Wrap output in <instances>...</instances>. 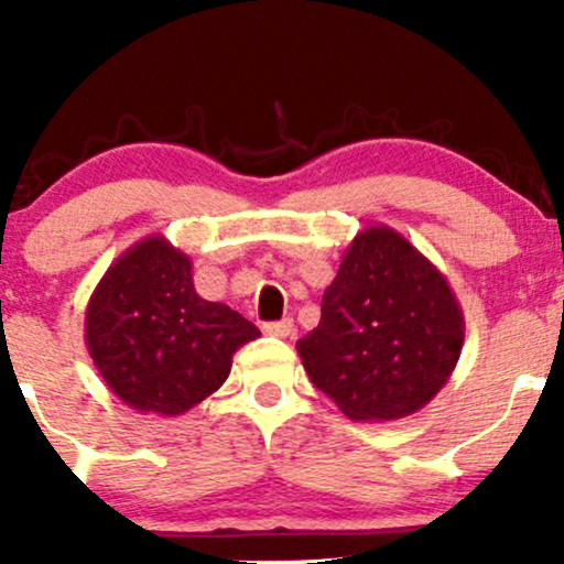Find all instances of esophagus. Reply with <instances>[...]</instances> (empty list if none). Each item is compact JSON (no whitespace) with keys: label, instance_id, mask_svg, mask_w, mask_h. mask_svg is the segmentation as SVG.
I'll return each mask as SVG.
<instances>
[{"label":"esophagus","instance_id":"1","mask_svg":"<svg viewBox=\"0 0 564 564\" xmlns=\"http://www.w3.org/2000/svg\"><path fill=\"white\" fill-rule=\"evenodd\" d=\"M262 332H264V334H270V336H278V339H286V336H291V332H294V321H291V318H283V321L264 323Z\"/></svg>","mask_w":564,"mask_h":564}]
</instances>
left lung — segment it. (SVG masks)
<instances>
[{
    "instance_id": "left-lung-1",
    "label": "left lung",
    "mask_w": 564,
    "mask_h": 564,
    "mask_svg": "<svg viewBox=\"0 0 564 564\" xmlns=\"http://www.w3.org/2000/svg\"><path fill=\"white\" fill-rule=\"evenodd\" d=\"M464 315L445 275L384 225L355 236L296 341L304 371L355 422H394L430 403L456 368Z\"/></svg>"
}]
</instances>
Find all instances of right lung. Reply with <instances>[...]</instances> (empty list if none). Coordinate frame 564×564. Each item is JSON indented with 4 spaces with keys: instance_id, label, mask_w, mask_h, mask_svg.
<instances>
[{
    "instance_id": "add662e5",
    "label": "right lung",
    "mask_w": 564,
    "mask_h": 564,
    "mask_svg": "<svg viewBox=\"0 0 564 564\" xmlns=\"http://www.w3.org/2000/svg\"><path fill=\"white\" fill-rule=\"evenodd\" d=\"M193 264L164 236L116 260L87 304L84 339L116 398L180 416L228 379L232 352L260 328L228 304L200 300Z\"/></svg>"
}]
</instances>
